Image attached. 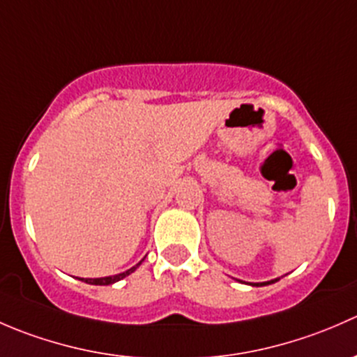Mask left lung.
I'll return each instance as SVG.
<instances>
[{"instance_id":"1","label":"left lung","mask_w":357,"mask_h":357,"mask_svg":"<svg viewBox=\"0 0 357 357\" xmlns=\"http://www.w3.org/2000/svg\"><path fill=\"white\" fill-rule=\"evenodd\" d=\"M278 282V280H271V282H266V283H257V287H262V285H269V283H275Z\"/></svg>"}]
</instances>
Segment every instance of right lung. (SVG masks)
Returning <instances> with one entry per match:
<instances>
[{
  "label": "right lung",
  "mask_w": 357,
  "mask_h": 357,
  "mask_svg": "<svg viewBox=\"0 0 357 357\" xmlns=\"http://www.w3.org/2000/svg\"><path fill=\"white\" fill-rule=\"evenodd\" d=\"M138 266H139V264H136L135 268L128 269V271L121 273V275H115V276H107V278H81V280H82V282L89 283V285H112V283L119 282V280H122V278H126V276H128V275H131V273L135 271V269L138 268Z\"/></svg>",
  "instance_id": "add662e5"
}]
</instances>
